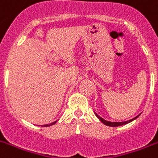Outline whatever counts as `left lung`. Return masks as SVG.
Here are the masks:
<instances>
[{
    "label": "left lung",
    "mask_w": 158,
    "mask_h": 158,
    "mask_svg": "<svg viewBox=\"0 0 158 158\" xmlns=\"http://www.w3.org/2000/svg\"><path fill=\"white\" fill-rule=\"evenodd\" d=\"M94 113H95V115H96V116L98 118L101 122H102L104 124V125H107V126H110V127H115V126H120V125H126V124H128V123L131 122V121H133V120H135V119H137V118L139 117V115H140V114H139V115H137L136 117L133 118V119H131V120H127V121H122V122H110V121H108V120H104L103 118H102L101 116H99V115H98V114H97L96 112H94Z\"/></svg>",
    "instance_id": "obj_1"
}]
</instances>
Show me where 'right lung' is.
I'll return each mask as SVG.
<instances>
[{
	"mask_svg": "<svg viewBox=\"0 0 158 158\" xmlns=\"http://www.w3.org/2000/svg\"><path fill=\"white\" fill-rule=\"evenodd\" d=\"M56 121H57V120H56V121H54V122L50 123V124H48V125H42V126H43V127H48V126H51V125H55V124L56 123Z\"/></svg>",
	"mask_w": 158,
	"mask_h": 158,
	"instance_id": "right-lung-1",
	"label": "right lung"
}]
</instances>
